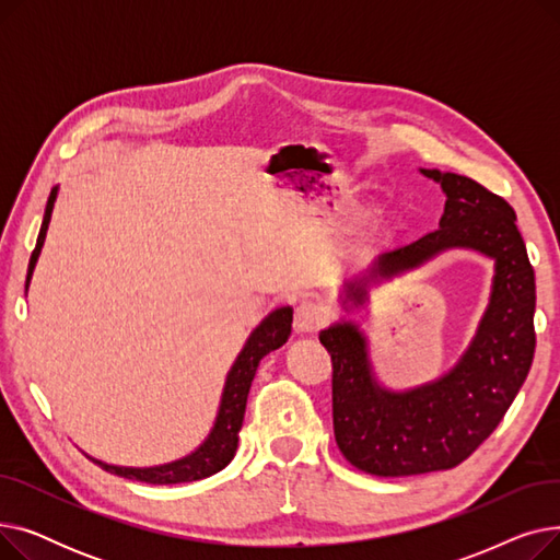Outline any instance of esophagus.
I'll list each match as a JSON object with an SVG mask.
<instances>
[{"label": "esophagus", "mask_w": 560, "mask_h": 560, "mask_svg": "<svg viewBox=\"0 0 560 560\" xmlns=\"http://www.w3.org/2000/svg\"><path fill=\"white\" fill-rule=\"evenodd\" d=\"M327 322V315L325 311H322L317 304L313 302H302L298 308H295V331L302 334V336H308V334H315L317 329H322V325Z\"/></svg>", "instance_id": "1"}]
</instances>
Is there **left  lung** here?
I'll use <instances>...</instances> for the list:
<instances>
[{
    "instance_id": "8db88e82",
    "label": "left lung",
    "mask_w": 560,
    "mask_h": 560,
    "mask_svg": "<svg viewBox=\"0 0 560 560\" xmlns=\"http://www.w3.org/2000/svg\"><path fill=\"white\" fill-rule=\"evenodd\" d=\"M445 195L438 229L418 243L378 254L338 290L342 311L370 306V292L454 249L492 260L488 306L460 359L413 388H388L376 376L370 340L357 319L319 331L334 363V433L342 456L376 477L438 472L463 463L502 422L532 370L536 275L515 211L481 184L420 167Z\"/></svg>"
}]
</instances>
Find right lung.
Listing matches in <instances>:
<instances>
[{
  "label": "right lung",
  "instance_id": "obj_1",
  "mask_svg": "<svg viewBox=\"0 0 560 560\" xmlns=\"http://www.w3.org/2000/svg\"><path fill=\"white\" fill-rule=\"evenodd\" d=\"M56 197H58V186L51 188V195L45 206V215H43L38 241H36V249H34L32 258H28L26 285H24L26 290H28V283H32L36 262H38L43 245H45V235H47V229L51 222ZM290 331H292V306H279L258 322V327L249 334V338L245 340V345L241 349V354L235 357L231 370L226 372V381H224L220 406H218V416H215V422H213L209 435H206L203 443L199 447H195L190 454L176 458V460H170V463L152 465V467L113 465V463H104V460L93 458L88 454L85 456L110 475L144 481V483H154V486L190 483V481H199V479H206V477L220 472V469H224L233 460L235 450H238V433L243 429L247 395L252 388V381L256 376L258 363L262 361V357H268L270 351L285 345V340L290 338Z\"/></svg>",
  "mask_w": 560,
  "mask_h": 560
}]
</instances>
